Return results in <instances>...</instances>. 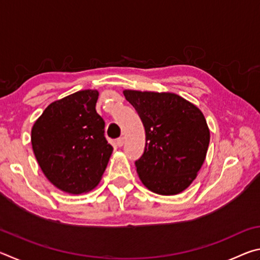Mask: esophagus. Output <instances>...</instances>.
I'll list each match as a JSON object with an SVG mask.
<instances>
[{"instance_id": "esophagus-1", "label": "esophagus", "mask_w": 260, "mask_h": 260, "mask_svg": "<svg viewBox=\"0 0 260 260\" xmlns=\"http://www.w3.org/2000/svg\"><path fill=\"white\" fill-rule=\"evenodd\" d=\"M124 143H125V138L124 136H121V138H119L117 140V146L118 147H122L124 146Z\"/></svg>"}]
</instances>
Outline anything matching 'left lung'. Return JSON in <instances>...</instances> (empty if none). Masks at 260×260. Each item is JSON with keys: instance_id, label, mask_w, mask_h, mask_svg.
I'll return each mask as SVG.
<instances>
[{"instance_id": "left-lung-1", "label": "left lung", "mask_w": 260, "mask_h": 260, "mask_svg": "<svg viewBox=\"0 0 260 260\" xmlns=\"http://www.w3.org/2000/svg\"><path fill=\"white\" fill-rule=\"evenodd\" d=\"M125 99L146 129V148L135 161L149 190L178 195L190 186L205 160L210 129L195 104L174 93L125 89Z\"/></svg>"}]
</instances>
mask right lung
Returning a JSON list of instances; mask_svg holds the SVG:
<instances>
[{"instance_id": "1", "label": "right lung", "mask_w": 260, "mask_h": 260, "mask_svg": "<svg viewBox=\"0 0 260 260\" xmlns=\"http://www.w3.org/2000/svg\"><path fill=\"white\" fill-rule=\"evenodd\" d=\"M99 90L86 89L50 103L30 132L43 174L59 190L79 195L100 183L112 147L96 112Z\"/></svg>"}]
</instances>
